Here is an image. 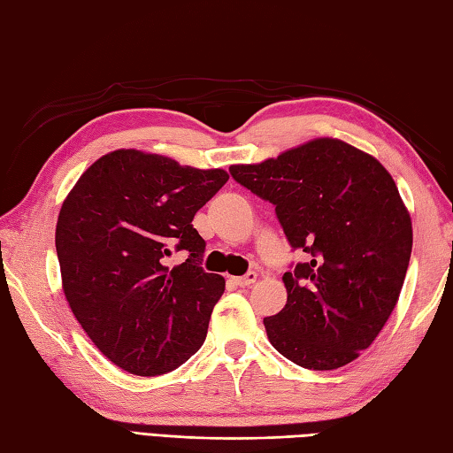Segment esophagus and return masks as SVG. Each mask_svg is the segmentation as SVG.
I'll return each mask as SVG.
<instances>
[{"label": "esophagus", "instance_id": "obj_1", "mask_svg": "<svg viewBox=\"0 0 453 453\" xmlns=\"http://www.w3.org/2000/svg\"><path fill=\"white\" fill-rule=\"evenodd\" d=\"M257 280V273L256 272H248L242 278H233V281L238 285V288H248V285H252Z\"/></svg>", "mask_w": 453, "mask_h": 453}]
</instances>
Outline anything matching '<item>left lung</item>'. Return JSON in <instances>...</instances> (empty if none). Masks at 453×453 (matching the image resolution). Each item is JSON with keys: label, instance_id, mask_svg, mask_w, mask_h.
<instances>
[{"label": "left lung", "instance_id": "8db88e82", "mask_svg": "<svg viewBox=\"0 0 453 453\" xmlns=\"http://www.w3.org/2000/svg\"><path fill=\"white\" fill-rule=\"evenodd\" d=\"M228 172L272 203L307 256L283 273L285 307L264 319L272 346L317 372L354 362L391 317L411 260V217L391 173L336 138Z\"/></svg>", "mask_w": 453, "mask_h": 453}]
</instances>
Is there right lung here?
I'll return each mask as SVG.
<instances>
[{
  "instance_id": "add662e5",
  "label": "right lung",
  "mask_w": 453,
  "mask_h": 453,
  "mask_svg": "<svg viewBox=\"0 0 453 453\" xmlns=\"http://www.w3.org/2000/svg\"><path fill=\"white\" fill-rule=\"evenodd\" d=\"M228 181L138 150L101 156L62 203L57 254L73 317L128 373H168L205 342L225 280L203 270L197 211ZM188 257L165 265L172 251Z\"/></svg>"
}]
</instances>
